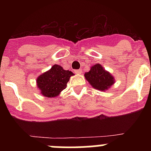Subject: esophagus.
<instances>
[{"mask_svg":"<svg viewBox=\"0 0 151 151\" xmlns=\"http://www.w3.org/2000/svg\"><path fill=\"white\" fill-rule=\"evenodd\" d=\"M75 73H76V74H81L82 73V70L81 69H76V70H75Z\"/></svg>","mask_w":151,"mask_h":151,"instance_id":"34e87169","label":"esophagus"}]
</instances>
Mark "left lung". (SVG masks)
Returning a JSON list of instances; mask_svg holds the SVG:
<instances>
[{
  "label": "left lung",
  "mask_w": 151,
  "mask_h": 151,
  "mask_svg": "<svg viewBox=\"0 0 151 151\" xmlns=\"http://www.w3.org/2000/svg\"><path fill=\"white\" fill-rule=\"evenodd\" d=\"M85 77L94 88L103 91L108 90L115 82L114 77L99 63L93 66L90 71L85 73Z\"/></svg>",
  "instance_id": "1"
}]
</instances>
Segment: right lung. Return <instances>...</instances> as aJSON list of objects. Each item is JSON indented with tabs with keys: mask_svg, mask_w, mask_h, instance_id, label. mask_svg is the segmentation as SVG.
Masks as SVG:
<instances>
[{
	"mask_svg": "<svg viewBox=\"0 0 151 151\" xmlns=\"http://www.w3.org/2000/svg\"><path fill=\"white\" fill-rule=\"evenodd\" d=\"M73 73L65 70L59 65H54L48 71L37 78V86L45 97H55L66 88L67 82Z\"/></svg>",
	"mask_w": 151,
	"mask_h": 151,
	"instance_id": "obj_1",
	"label": "right lung"
}]
</instances>
